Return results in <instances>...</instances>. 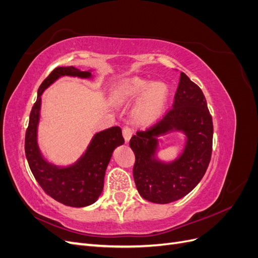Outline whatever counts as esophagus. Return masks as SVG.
<instances>
[{"label":"esophagus","instance_id":"34e87169","mask_svg":"<svg viewBox=\"0 0 258 258\" xmlns=\"http://www.w3.org/2000/svg\"><path fill=\"white\" fill-rule=\"evenodd\" d=\"M132 135H134V130H132L131 128L124 127L122 129V136H123V139H124V141H126V142H129V140L131 139Z\"/></svg>","mask_w":258,"mask_h":258}]
</instances>
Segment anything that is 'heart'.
I'll use <instances>...</instances> for the list:
<instances>
[{
    "instance_id": "obj_1",
    "label": "heart",
    "mask_w": 258,
    "mask_h": 258,
    "mask_svg": "<svg viewBox=\"0 0 258 258\" xmlns=\"http://www.w3.org/2000/svg\"><path fill=\"white\" fill-rule=\"evenodd\" d=\"M169 93L166 83L132 76L120 80L114 86L112 97L114 103L118 106L137 103L134 111L136 121L142 126H150L161 117Z\"/></svg>"
}]
</instances>
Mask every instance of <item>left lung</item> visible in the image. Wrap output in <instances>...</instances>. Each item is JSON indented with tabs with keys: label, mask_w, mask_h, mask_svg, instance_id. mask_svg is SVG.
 Listing matches in <instances>:
<instances>
[{
	"label": "left lung",
	"mask_w": 258,
	"mask_h": 258,
	"mask_svg": "<svg viewBox=\"0 0 258 258\" xmlns=\"http://www.w3.org/2000/svg\"><path fill=\"white\" fill-rule=\"evenodd\" d=\"M172 132L183 135L182 151L173 160H161L158 153L163 136ZM212 140L213 122L204 92L182 72L170 112L130 140L136 155L134 178L141 197L166 205L189 194L208 169Z\"/></svg>",
	"instance_id": "1"
}]
</instances>
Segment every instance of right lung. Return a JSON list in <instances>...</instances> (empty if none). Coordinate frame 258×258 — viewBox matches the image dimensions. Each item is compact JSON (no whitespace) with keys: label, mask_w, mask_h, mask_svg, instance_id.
Returning a JSON list of instances; mask_svg holds the SVG:
<instances>
[{"label":"right lung","mask_w":258,"mask_h":258,"mask_svg":"<svg viewBox=\"0 0 258 258\" xmlns=\"http://www.w3.org/2000/svg\"><path fill=\"white\" fill-rule=\"evenodd\" d=\"M63 76L93 81L91 70L59 67L53 70L37 90V99L30 114L25 150L31 171L44 191L61 204L74 208L90 206L98 200L104 186L105 171L115 148L124 143L119 127L99 131L92 137L81 157L67 166L49 161L38 145L42 95L50 85Z\"/></svg>","instance_id":"obj_1"}]
</instances>
